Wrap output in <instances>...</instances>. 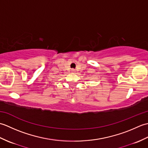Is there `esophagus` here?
Returning a JSON list of instances; mask_svg holds the SVG:
<instances>
[{
    "label": "esophagus",
    "mask_w": 148,
    "mask_h": 148,
    "mask_svg": "<svg viewBox=\"0 0 148 148\" xmlns=\"http://www.w3.org/2000/svg\"><path fill=\"white\" fill-rule=\"evenodd\" d=\"M72 72H75V69H72Z\"/></svg>",
    "instance_id": "obj_1"
}]
</instances>
